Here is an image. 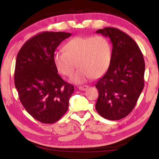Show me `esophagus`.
I'll use <instances>...</instances> for the list:
<instances>
[{
	"instance_id": "34e87169",
	"label": "esophagus",
	"mask_w": 159,
	"mask_h": 159,
	"mask_svg": "<svg viewBox=\"0 0 159 159\" xmlns=\"http://www.w3.org/2000/svg\"><path fill=\"white\" fill-rule=\"evenodd\" d=\"M79 90H83V91H84V90H86L88 88V85H82V86H79Z\"/></svg>"
}]
</instances>
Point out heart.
<instances>
[{
	"label": "heart",
	"mask_w": 159,
	"mask_h": 159,
	"mask_svg": "<svg viewBox=\"0 0 159 159\" xmlns=\"http://www.w3.org/2000/svg\"><path fill=\"white\" fill-rule=\"evenodd\" d=\"M64 50L54 54V62L61 74L69 77L77 65L72 81L78 84L102 76L111 64V46L104 36L75 37L66 43Z\"/></svg>",
	"instance_id": "1"
}]
</instances>
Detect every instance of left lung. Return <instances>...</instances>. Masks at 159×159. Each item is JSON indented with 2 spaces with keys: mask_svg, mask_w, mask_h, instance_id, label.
<instances>
[{
  "mask_svg": "<svg viewBox=\"0 0 159 159\" xmlns=\"http://www.w3.org/2000/svg\"><path fill=\"white\" fill-rule=\"evenodd\" d=\"M97 34L109 37L112 43L108 70L95 84L99 96L95 109L106 119H121L133 111L144 88L145 64L138 44L128 34L113 27Z\"/></svg>",
  "mask_w": 159,
  "mask_h": 159,
  "instance_id": "8db88e82",
  "label": "left lung"
}]
</instances>
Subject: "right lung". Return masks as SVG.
<instances>
[{"label": "right lung", "mask_w": 159, "mask_h": 159, "mask_svg": "<svg viewBox=\"0 0 159 159\" xmlns=\"http://www.w3.org/2000/svg\"><path fill=\"white\" fill-rule=\"evenodd\" d=\"M71 34L43 32L28 40L17 54L15 85L29 114L43 123H54L65 114L74 87L57 74L55 49Z\"/></svg>", "instance_id": "1"}]
</instances>
